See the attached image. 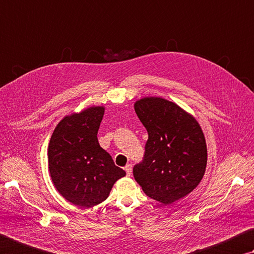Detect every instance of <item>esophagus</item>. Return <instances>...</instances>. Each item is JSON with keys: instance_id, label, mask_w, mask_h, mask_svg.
<instances>
[{"instance_id": "1", "label": "esophagus", "mask_w": 254, "mask_h": 254, "mask_svg": "<svg viewBox=\"0 0 254 254\" xmlns=\"http://www.w3.org/2000/svg\"><path fill=\"white\" fill-rule=\"evenodd\" d=\"M124 170H126L127 175H128V177H130L131 173H132V165L131 164L126 165V168H124Z\"/></svg>"}]
</instances>
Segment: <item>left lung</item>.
Instances as JSON below:
<instances>
[{
	"label": "left lung",
	"mask_w": 254,
	"mask_h": 254,
	"mask_svg": "<svg viewBox=\"0 0 254 254\" xmlns=\"http://www.w3.org/2000/svg\"><path fill=\"white\" fill-rule=\"evenodd\" d=\"M134 110L149 139L133 175L147 196L170 204L192 192L203 178L204 134L196 120L171 101L150 96L136 101Z\"/></svg>",
	"instance_id": "left-lung-1"
}]
</instances>
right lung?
<instances>
[{
  "instance_id": "1",
  "label": "right lung",
  "mask_w": 254,
  "mask_h": 254,
  "mask_svg": "<svg viewBox=\"0 0 254 254\" xmlns=\"http://www.w3.org/2000/svg\"><path fill=\"white\" fill-rule=\"evenodd\" d=\"M103 107H91L64 118L49 143V170L64 199L80 207L103 202L113 184L126 175L112 156L100 146L98 131Z\"/></svg>"
}]
</instances>
